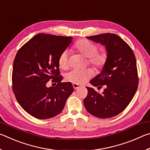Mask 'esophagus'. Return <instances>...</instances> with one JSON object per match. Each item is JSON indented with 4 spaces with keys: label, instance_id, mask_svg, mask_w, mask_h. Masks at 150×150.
Returning <instances> with one entry per match:
<instances>
[{
    "label": "esophagus",
    "instance_id": "34e87169",
    "mask_svg": "<svg viewBox=\"0 0 150 150\" xmlns=\"http://www.w3.org/2000/svg\"><path fill=\"white\" fill-rule=\"evenodd\" d=\"M73 88H74V89L76 90V89H77V88H80L81 86L79 85H77V84H74V83H73Z\"/></svg>",
    "mask_w": 150,
    "mask_h": 150
}]
</instances>
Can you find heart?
Returning <instances> with one entry per match:
<instances>
[{"label": "heart", "instance_id": "obj_1", "mask_svg": "<svg viewBox=\"0 0 150 150\" xmlns=\"http://www.w3.org/2000/svg\"><path fill=\"white\" fill-rule=\"evenodd\" d=\"M74 48L81 55L88 58V62L96 69H102L107 63L108 53L106 50L98 51V46L95 43L87 39H81L75 43ZM58 64L62 69H66L69 66L68 52L63 51L58 59ZM93 75V71L91 69L82 70L74 69L67 73L65 75V79L77 85H81L89 79Z\"/></svg>", "mask_w": 150, "mask_h": 150}]
</instances>
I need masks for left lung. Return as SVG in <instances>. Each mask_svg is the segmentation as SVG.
Here are the masks:
<instances>
[{
    "instance_id": "8db88e82",
    "label": "left lung",
    "mask_w": 150,
    "mask_h": 150,
    "mask_svg": "<svg viewBox=\"0 0 150 150\" xmlns=\"http://www.w3.org/2000/svg\"><path fill=\"white\" fill-rule=\"evenodd\" d=\"M87 38L105 45L108 59L100 73L90 81L98 89L103 86L105 88L100 94L87 87L88 94L83 100L85 107L96 117H113L128 106L138 88L135 55L129 45L115 34L106 33Z\"/></svg>"
}]
</instances>
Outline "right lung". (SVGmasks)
<instances>
[{
	"mask_svg": "<svg viewBox=\"0 0 150 150\" xmlns=\"http://www.w3.org/2000/svg\"><path fill=\"white\" fill-rule=\"evenodd\" d=\"M72 37L35 35L18 51L12 74V90L24 110L34 117L47 119L63 110L74 91L70 82L62 83L58 59ZM50 80L55 87H46Z\"/></svg>",
	"mask_w": 150,
	"mask_h": 150,
	"instance_id": "right-lung-1",
	"label": "right lung"
}]
</instances>
